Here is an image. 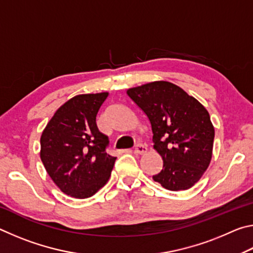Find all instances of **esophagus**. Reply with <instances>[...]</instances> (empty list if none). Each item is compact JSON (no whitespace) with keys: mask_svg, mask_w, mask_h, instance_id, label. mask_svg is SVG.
<instances>
[{"mask_svg":"<svg viewBox=\"0 0 253 253\" xmlns=\"http://www.w3.org/2000/svg\"><path fill=\"white\" fill-rule=\"evenodd\" d=\"M146 151H147L146 146H144L143 144H137L135 146L134 153L135 154H144V153H146Z\"/></svg>","mask_w":253,"mask_h":253,"instance_id":"1","label":"esophagus"}]
</instances>
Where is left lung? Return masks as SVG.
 I'll return each mask as SVG.
<instances>
[{
  "instance_id": "8db88e82",
  "label": "left lung",
  "mask_w": 253,
  "mask_h": 253,
  "mask_svg": "<svg viewBox=\"0 0 253 253\" xmlns=\"http://www.w3.org/2000/svg\"><path fill=\"white\" fill-rule=\"evenodd\" d=\"M127 95L149 119L154 148L163 158L154 181L169 191L193 186L212 158L214 127L205 107L169 81L130 88Z\"/></svg>"
}]
</instances>
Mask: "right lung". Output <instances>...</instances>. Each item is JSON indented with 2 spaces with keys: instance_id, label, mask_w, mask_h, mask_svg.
I'll return each instance as SVG.
<instances>
[{
  "instance_id": "1",
  "label": "right lung",
  "mask_w": 253,
  "mask_h": 253,
  "mask_svg": "<svg viewBox=\"0 0 253 253\" xmlns=\"http://www.w3.org/2000/svg\"><path fill=\"white\" fill-rule=\"evenodd\" d=\"M108 92L78 95L55 111L42 131L40 157L51 179L67 195L90 198L109 179L116 157L96 124Z\"/></svg>"
}]
</instances>
